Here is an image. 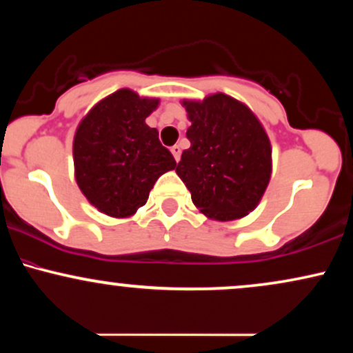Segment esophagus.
Segmentation results:
<instances>
[{
  "label": "esophagus",
  "instance_id": "esophagus-1",
  "mask_svg": "<svg viewBox=\"0 0 353 353\" xmlns=\"http://www.w3.org/2000/svg\"><path fill=\"white\" fill-rule=\"evenodd\" d=\"M171 152H172V156H174V159H176L177 161V163H179V159H181V145H172V148H171Z\"/></svg>",
  "mask_w": 353,
  "mask_h": 353
}]
</instances>
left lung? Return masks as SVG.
Segmentation results:
<instances>
[{
	"label": "left lung",
	"instance_id": "8db88e82",
	"mask_svg": "<svg viewBox=\"0 0 353 353\" xmlns=\"http://www.w3.org/2000/svg\"><path fill=\"white\" fill-rule=\"evenodd\" d=\"M190 125V148L176 172L194 205L208 219L228 222L252 212L272 174V145L252 109L232 96L214 92L182 99Z\"/></svg>",
	"mask_w": 353,
	"mask_h": 353
}]
</instances>
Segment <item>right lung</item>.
<instances>
[{
	"instance_id": "1",
	"label": "right lung",
	"mask_w": 353,
	"mask_h": 353,
	"mask_svg": "<svg viewBox=\"0 0 353 353\" xmlns=\"http://www.w3.org/2000/svg\"><path fill=\"white\" fill-rule=\"evenodd\" d=\"M159 103L129 88L117 89L89 109L76 128V182L89 204L109 217L134 216L156 181L176 169L157 129L145 124Z\"/></svg>"
}]
</instances>
